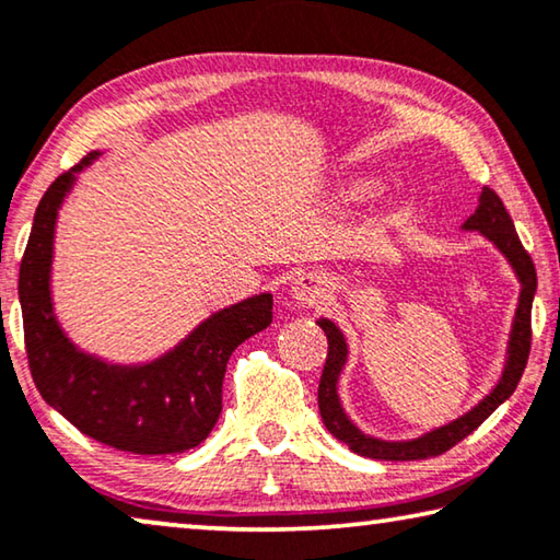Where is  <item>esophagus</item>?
Wrapping results in <instances>:
<instances>
[{
	"instance_id": "obj_1",
	"label": "esophagus",
	"mask_w": 560,
	"mask_h": 560,
	"mask_svg": "<svg viewBox=\"0 0 560 560\" xmlns=\"http://www.w3.org/2000/svg\"><path fill=\"white\" fill-rule=\"evenodd\" d=\"M291 299L296 301L301 308H316L328 299V283L326 277L318 271H299L291 279Z\"/></svg>"
}]
</instances>
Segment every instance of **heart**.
<instances>
[{"mask_svg": "<svg viewBox=\"0 0 560 560\" xmlns=\"http://www.w3.org/2000/svg\"><path fill=\"white\" fill-rule=\"evenodd\" d=\"M376 189V182L371 179V176H351V179L341 182L339 186V197L341 201H361L366 199L371 191Z\"/></svg>", "mask_w": 560, "mask_h": 560, "instance_id": "b5f03b06", "label": "heart"}]
</instances>
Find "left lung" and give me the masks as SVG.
Listing matches in <instances>:
<instances>
[{
  "mask_svg": "<svg viewBox=\"0 0 560 560\" xmlns=\"http://www.w3.org/2000/svg\"><path fill=\"white\" fill-rule=\"evenodd\" d=\"M466 232H478L486 236L499 252L505 256V261L511 264L513 273L518 277L521 294H518V308L513 316V326L509 334V349H505V366L499 378V384L491 388V394L483 396L471 411H466L458 419L439 425V429L425 431L416 439L406 441H386L363 433L349 416H346L341 398H339V378L341 371L349 361V346L341 334V328L336 326L331 318H318V326L324 328L326 341H328V357L324 363V374L318 381V411H322L324 425L331 436L343 441L353 454L378 458V460H419L446 454L448 448H454L458 441H464L468 433H474L495 408H499L505 398L516 392L518 381L526 369L528 353H530V306H534L536 294V266L530 261L526 248H523L521 238L516 234V226L505 211L503 201L493 189L483 186L481 197H478V209L471 217L464 221Z\"/></svg>",
  "mask_w": 560,
  "mask_h": 560,
  "instance_id": "1",
  "label": "left lung"
}]
</instances>
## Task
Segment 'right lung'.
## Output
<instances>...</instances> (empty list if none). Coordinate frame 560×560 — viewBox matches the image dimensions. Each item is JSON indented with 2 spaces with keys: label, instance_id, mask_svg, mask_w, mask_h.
Returning a JSON list of instances; mask_svg holds the SVG:
<instances>
[{
  "label": "right lung",
  "instance_id": "right-lung-1",
  "mask_svg": "<svg viewBox=\"0 0 560 560\" xmlns=\"http://www.w3.org/2000/svg\"><path fill=\"white\" fill-rule=\"evenodd\" d=\"M84 156L44 191L20 266V304L32 378L39 394L79 431L129 454H182L209 436L221 413V384L238 343L271 324L269 291L232 304L144 363H112L69 339L55 314L51 261L57 217Z\"/></svg>",
  "mask_w": 560,
  "mask_h": 560
}]
</instances>
